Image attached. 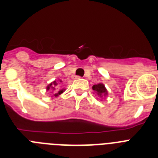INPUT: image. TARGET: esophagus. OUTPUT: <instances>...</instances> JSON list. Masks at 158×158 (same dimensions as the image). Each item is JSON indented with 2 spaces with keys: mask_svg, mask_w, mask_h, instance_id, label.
Listing matches in <instances>:
<instances>
[{
  "mask_svg": "<svg viewBox=\"0 0 158 158\" xmlns=\"http://www.w3.org/2000/svg\"><path fill=\"white\" fill-rule=\"evenodd\" d=\"M81 78V77H79V76H77L76 77H75V79H80Z\"/></svg>",
  "mask_w": 158,
  "mask_h": 158,
  "instance_id": "esophagus-1",
  "label": "esophagus"
}]
</instances>
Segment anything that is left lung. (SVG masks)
Listing matches in <instances>:
<instances>
[{"label":"left lung","mask_w":158,"mask_h":158,"mask_svg":"<svg viewBox=\"0 0 158 158\" xmlns=\"http://www.w3.org/2000/svg\"><path fill=\"white\" fill-rule=\"evenodd\" d=\"M93 91L96 93V94L98 96H100V98H103V97H105L108 94V92H107V89L105 88L103 83H99L97 85H94L93 86Z\"/></svg>","instance_id":"8db88e82"}]
</instances>
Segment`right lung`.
<instances>
[{"instance_id":"add662e5","label":"right lung","mask_w":158,"mask_h":158,"mask_svg":"<svg viewBox=\"0 0 158 158\" xmlns=\"http://www.w3.org/2000/svg\"><path fill=\"white\" fill-rule=\"evenodd\" d=\"M62 81L58 79L57 81H54L51 83H50L47 86V91H50L53 94L52 96H58L59 95L62 94L65 92V89H59V84L62 83Z\"/></svg>"}]
</instances>
